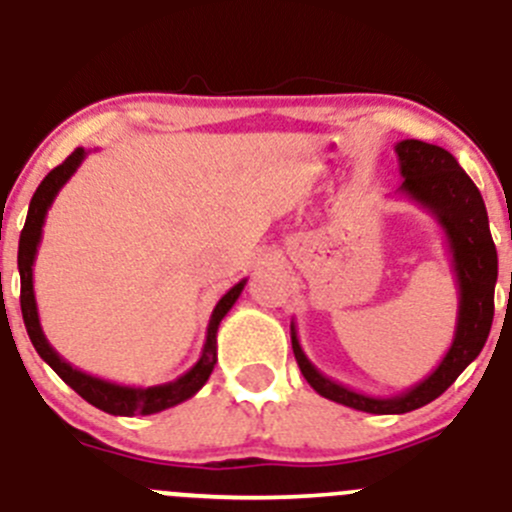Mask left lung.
Masks as SVG:
<instances>
[{
  "label": "left lung",
  "mask_w": 512,
  "mask_h": 512,
  "mask_svg": "<svg viewBox=\"0 0 512 512\" xmlns=\"http://www.w3.org/2000/svg\"><path fill=\"white\" fill-rule=\"evenodd\" d=\"M400 162V195L418 202L443 227L450 257H453L455 280H458V322H455L453 345L448 347L440 365L425 380L393 398H372L345 388L340 382L322 375L297 340L295 322L292 352L310 388L332 403L362 410L372 415H403L433 403L435 398L458 380L460 372L480 355L490 335L495 312V282H498V252L488 225V210L475 182L465 175L448 150L420 140H403L395 145Z\"/></svg>",
  "instance_id": "1"
}]
</instances>
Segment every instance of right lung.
Returning a JSON list of instances; mask_svg holds the SVG:
<instances>
[{
    "label": "right lung",
    "mask_w": 512,
    "mask_h": 512,
    "mask_svg": "<svg viewBox=\"0 0 512 512\" xmlns=\"http://www.w3.org/2000/svg\"><path fill=\"white\" fill-rule=\"evenodd\" d=\"M87 152L82 147L72 152L67 160L59 167H54L47 177L42 180V185L34 192L32 202H29L27 222H24V230L19 235V252H17V265H19V280H22V295H19V305H22V317L24 327H27V335L32 340L34 350L39 352L44 362L67 382L69 388L77 395H82L89 405L104 410L109 415H124V418H132V415H152L162 413L167 408H175V405L190 400L197 390L207 382V377L212 375L217 365V330H220V322L227 312L232 310V305L237 302V297L245 290L247 280H240L235 287L222 295V300L217 302L215 310H212L210 322H207V335L205 345H202V355L185 375H180L177 380L165 382V385H152V388H130V385H117V382L102 380V377L87 375V372L77 370V367L69 365L64 357H59V352L49 345V340L44 337L42 325H39V312H37V300H34V280H32V267L34 257H37L39 240H42V227L47 220V210L52 207L57 192L67 185L69 177L77 172V167L82 165Z\"/></svg>",
    "instance_id": "1"
}]
</instances>
